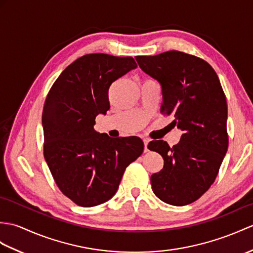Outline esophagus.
<instances>
[{"label":"esophagus","mask_w":253,"mask_h":253,"mask_svg":"<svg viewBox=\"0 0 253 253\" xmlns=\"http://www.w3.org/2000/svg\"><path fill=\"white\" fill-rule=\"evenodd\" d=\"M149 142H150V140H149V139H146V138H144V139H143V143H144V152H148V151H149V149H148V144H149Z\"/></svg>","instance_id":"34e87169"}]
</instances>
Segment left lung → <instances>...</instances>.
Wrapping results in <instances>:
<instances>
[{"instance_id": "8db88e82", "label": "left lung", "mask_w": 253, "mask_h": 253, "mask_svg": "<svg viewBox=\"0 0 253 253\" xmlns=\"http://www.w3.org/2000/svg\"><path fill=\"white\" fill-rule=\"evenodd\" d=\"M136 60L162 86L161 113L172 115L183 131L172 148L163 140L149 143L164 158L163 169L151 175L152 190L172 206L192 204L213 183L227 151V104L220 80L208 62L178 50Z\"/></svg>"}]
</instances>
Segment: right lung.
<instances>
[{
	"mask_svg": "<svg viewBox=\"0 0 253 253\" xmlns=\"http://www.w3.org/2000/svg\"><path fill=\"white\" fill-rule=\"evenodd\" d=\"M137 68L132 57L88 54L70 64L46 97L44 157L57 186L82 207L114 196L126 167L142 154L139 137L97 132L96 116L110 109L109 88Z\"/></svg>",
	"mask_w": 253,
	"mask_h": 253,
	"instance_id": "1",
	"label": "right lung"
}]
</instances>
